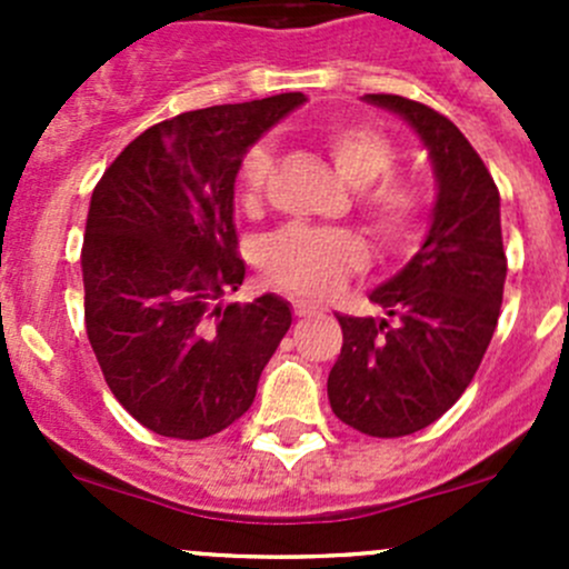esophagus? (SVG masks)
Listing matches in <instances>:
<instances>
[{
	"label": "esophagus",
	"instance_id": "obj_1",
	"mask_svg": "<svg viewBox=\"0 0 569 569\" xmlns=\"http://www.w3.org/2000/svg\"><path fill=\"white\" fill-rule=\"evenodd\" d=\"M291 308H295V317H300V319L313 317V313L321 311L319 306H313V302H308V300H295L291 302Z\"/></svg>",
	"mask_w": 569,
	"mask_h": 569
}]
</instances>
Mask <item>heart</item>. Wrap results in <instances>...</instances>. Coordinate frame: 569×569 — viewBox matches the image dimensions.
Returning <instances> with one entry per match:
<instances>
[{"mask_svg":"<svg viewBox=\"0 0 569 569\" xmlns=\"http://www.w3.org/2000/svg\"><path fill=\"white\" fill-rule=\"evenodd\" d=\"M321 151L347 183L360 189L358 206L371 233L388 248H407L427 220V192L412 176L391 173L396 146L386 131L363 120H336L319 131ZM274 148L258 142L242 157L237 173L244 209L261 203L274 176ZM369 252L355 233L330 228L286 226L258 248V267L269 280L291 295L330 297L366 267Z\"/></svg>","mask_w":569,"mask_h":569,"instance_id":"heart-1","label":"heart"}]
</instances>
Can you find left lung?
Here are the masks:
<instances>
[{
  "mask_svg": "<svg viewBox=\"0 0 569 569\" xmlns=\"http://www.w3.org/2000/svg\"><path fill=\"white\" fill-rule=\"evenodd\" d=\"M405 118L432 159L438 200L421 250L371 291L388 319L336 317L343 347L327 377L330 407L371 438H401L438 421L473 380L507 280L501 198L446 114L391 93L363 96Z\"/></svg>",
  "mask_w": 569,
  "mask_h": 569,
  "instance_id": "1",
  "label": "left lung"
}]
</instances>
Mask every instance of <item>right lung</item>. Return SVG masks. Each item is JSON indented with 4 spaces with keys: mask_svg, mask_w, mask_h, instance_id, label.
Segmentation results:
<instances>
[{
    "mask_svg": "<svg viewBox=\"0 0 569 569\" xmlns=\"http://www.w3.org/2000/svg\"><path fill=\"white\" fill-rule=\"evenodd\" d=\"M306 101L280 93L176 114L118 153L90 198L84 327L114 399L151 432L203 440L250 410L289 302L220 306L244 280L233 183L248 148Z\"/></svg>",
    "mask_w": 569,
    "mask_h": 569,
    "instance_id": "obj_1",
    "label": "right lung"
}]
</instances>
